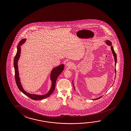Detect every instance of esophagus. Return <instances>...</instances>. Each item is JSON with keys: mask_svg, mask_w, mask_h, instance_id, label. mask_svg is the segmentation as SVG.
Returning a JSON list of instances; mask_svg holds the SVG:
<instances>
[{"mask_svg": "<svg viewBox=\"0 0 131 131\" xmlns=\"http://www.w3.org/2000/svg\"><path fill=\"white\" fill-rule=\"evenodd\" d=\"M66 65L69 68H71L73 66V63L71 62H67Z\"/></svg>", "mask_w": 131, "mask_h": 131, "instance_id": "obj_1", "label": "esophagus"}]
</instances>
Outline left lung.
<instances>
[{
  "mask_svg": "<svg viewBox=\"0 0 131 131\" xmlns=\"http://www.w3.org/2000/svg\"><path fill=\"white\" fill-rule=\"evenodd\" d=\"M105 43L107 44V45H109V46H111V50H112V53L113 54L114 57V59H115V67H116V62H117V58H116V52H115L114 51V50L113 47L112 46V42L111 41H109V40H106V41H105ZM115 73H116V69L115 68ZM116 78V77H115ZM73 88H74V89L75 90V88H74V85H73ZM101 96L99 97V98H96V99H93L94 100H98V99H100L101 98Z\"/></svg>",
  "mask_w": 131,
  "mask_h": 131,
  "instance_id": "obj_1",
  "label": "left lung"
}]
</instances>
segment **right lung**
<instances>
[{
	"label": "right lung",
	"mask_w": 131,
	"mask_h": 131,
	"mask_svg": "<svg viewBox=\"0 0 131 131\" xmlns=\"http://www.w3.org/2000/svg\"><path fill=\"white\" fill-rule=\"evenodd\" d=\"M26 41V39H23L22 40L20 41L19 43L18 44L17 46V52L16 54V55L14 58V66L15 68V79L16 83L17 85L18 88H19V90L21 91L23 94L26 95V96L30 98V99L34 100H41L43 99H45L48 97L51 94H52L55 88L56 85V80L58 76L60 75V73L62 72V71L64 69V64H61L58 66L56 68L52 69L51 75H50V78L52 81V86L50 89L49 91L47 94L45 95H37V94H29V93L26 92L25 90H24L22 87L21 84V82L20 81V79L19 77V73L18 71V61L20 57V52H21V48L20 46L22 44Z\"/></svg>",
	"instance_id": "right-lung-1"
}]
</instances>
